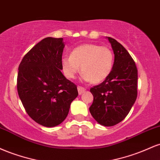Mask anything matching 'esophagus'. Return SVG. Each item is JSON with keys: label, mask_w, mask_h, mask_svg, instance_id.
Masks as SVG:
<instances>
[{"label": "esophagus", "mask_w": 160, "mask_h": 160, "mask_svg": "<svg viewBox=\"0 0 160 160\" xmlns=\"http://www.w3.org/2000/svg\"><path fill=\"white\" fill-rule=\"evenodd\" d=\"M78 93H79V95H81L82 92H85V90H86V89L84 87H82V86H78Z\"/></svg>", "instance_id": "esophagus-1"}]
</instances>
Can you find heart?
<instances>
[{"mask_svg":"<svg viewBox=\"0 0 160 160\" xmlns=\"http://www.w3.org/2000/svg\"><path fill=\"white\" fill-rule=\"evenodd\" d=\"M114 55L107 46L84 43L75 47L71 56L62 58V68L66 78L73 79L81 66L82 78L92 83L105 80L113 69Z\"/></svg>","mask_w":160,"mask_h":160,"instance_id":"obj_1","label":"heart"}]
</instances>
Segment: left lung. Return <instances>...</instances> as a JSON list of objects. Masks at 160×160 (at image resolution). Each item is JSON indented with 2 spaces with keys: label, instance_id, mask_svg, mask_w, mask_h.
<instances>
[{
  "label": "left lung",
  "instance_id": "left-lung-1",
  "mask_svg": "<svg viewBox=\"0 0 160 160\" xmlns=\"http://www.w3.org/2000/svg\"><path fill=\"white\" fill-rule=\"evenodd\" d=\"M108 39L114 53L113 69L102 83L90 89L94 98L89 111L99 124L113 126L124 120L136 100L138 69L123 46Z\"/></svg>",
  "mask_w": 160,
  "mask_h": 160
}]
</instances>
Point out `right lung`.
I'll use <instances>...</instances> for the list:
<instances>
[{"label": "right lung", "instance_id": "right-lung-1", "mask_svg": "<svg viewBox=\"0 0 160 160\" xmlns=\"http://www.w3.org/2000/svg\"><path fill=\"white\" fill-rule=\"evenodd\" d=\"M63 38H46L28 52L19 66L17 91L29 117L46 127L62 123L78 97L74 82L62 74Z\"/></svg>", "mask_w": 160, "mask_h": 160}]
</instances>
